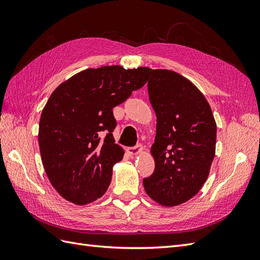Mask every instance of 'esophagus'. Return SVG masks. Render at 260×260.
Wrapping results in <instances>:
<instances>
[{
    "mask_svg": "<svg viewBox=\"0 0 260 260\" xmlns=\"http://www.w3.org/2000/svg\"><path fill=\"white\" fill-rule=\"evenodd\" d=\"M127 152H128L129 155H131V156L138 155V154H140L141 152H142V145H141V144H137L136 146L129 147V148L127 149Z\"/></svg>",
    "mask_w": 260,
    "mask_h": 260,
    "instance_id": "1",
    "label": "esophagus"
}]
</instances>
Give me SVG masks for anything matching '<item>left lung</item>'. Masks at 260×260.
I'll return each mask as SVG.
<instances>
[{"instance_id": "obj_1", "label": "left lung", "mask_w": 260, "mask_h": 260, "mask_svg": "<svg viewBox=\"0 0 260 260\" xmlns=\"http://www.w3.org/2000/svg\"><path fill=\"white\" fill-rule=\"evenodd\" d=\"M148 73L157 124L151 148L155 169L143 185L160 205L176 206L192 199L206 182L217 125L207 100L190 80L167 69L148 68Z\"/></svg>"}]
</instances>
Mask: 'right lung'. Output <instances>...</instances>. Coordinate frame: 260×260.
I'll return each instance as SVG.
<instances>
[{"mask_svg": "<svg viewBox=\"0 0 260 260\" xmlns=\"http://www.w3.org/2000/svg\"><path fill=\"white\" fill-rule=\"evenodd\" d=\"M148 68L85 69L58 85L44 106L39 146L52 185L65 200L85 205L107 191L123 149L115 143L113 108L147 81Z\"/></svg>", "mask_w": 260, "mask_h": 260, "instance_id": "add662e5", "label": "right lung"}]
</instances>
